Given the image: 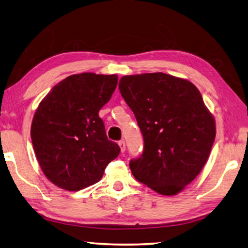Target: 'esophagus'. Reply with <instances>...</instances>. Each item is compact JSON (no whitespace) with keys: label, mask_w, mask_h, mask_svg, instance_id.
I'll return each instance as SVG.
<instances>
[{"label":"esophagus","mask_w":248,"mask_h":248,"mask_svg":"<svg viewBox=\"0 0 248 248\" xmlns=\"http://www.w3.org/2000/svg\"><path fill=\"white\" fill-rule=\"evenodd\" d=\"M118 145H119V147H120L121 153H124V150H125V143H124V140H119V142H118Z\"/></svg>","instance_id":"1"}]
</instances>
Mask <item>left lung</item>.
<instances>
[{"label": "left lung", "instance_id": "obj_1", "mask_svg": "<svg viewBox=\"0 0 248 248\" xmlns=\"http://www.w3.org/2000/svg\"><path fill=\"white\" fill-rule=\"evenodd\" d=\"M119 90L144 139L142 155L130 161L133 176L160 195L181 192L204 167L216 135L200 91L160 72L121 77Z\"/></svg>", "mask_w": 248, "mask_h": 248}]
</instances>
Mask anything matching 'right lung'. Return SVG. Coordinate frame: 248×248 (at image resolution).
<instances>
[{"instance_id": "add662e5", "label": "right lung", "mask_w": 248, "mask_h": 248, "mask_svg": "<svg viewBox=\"0 0 248 248\" xmlns=\"http://www.w3.org/2000/svg\"><path fill=\"white\" fill-rule=\"evenodd\" d=\"M117 81V75H71L38 105L31 125L32 144L43 173L56 186L77 191L93 185L118 157L120 148L106 137L99 117Z\"/></svg>"}]
</instances>
